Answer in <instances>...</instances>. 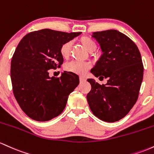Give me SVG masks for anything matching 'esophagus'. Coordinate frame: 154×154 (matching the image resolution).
<instances>
[{
  "label": "esophagus",
  "mask_w": 154,
  "mask_h": 154,
  "mask_svg": "<svg viewBox=\"0 0 154 154\" xmlns=\"http://www.w3.org/2000/svg\"><path fill=\"white\" fill-rule=\"evenodd\" d=\"M86 81V79L83 76H80V82H84Z\"/></svg>",
  "instance_id": "34e87169"
}]
</instances>
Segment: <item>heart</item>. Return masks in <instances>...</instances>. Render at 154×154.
Wrapping results in <instances>:
<instances>
[{"label":"heart","mask_w":154,"mask_h":154,"mask_svg":"<svg viewBox=\"0 0 154 154\" xmlns=\"http://www.w3.org/2000/svg\"><path fill=\"white\" fill-rule=\"evenodd\" d=\"M79 42L89 52H93L97 49L96 43L89 37L83 36L79 39ZM72 45V41H68L64 43L60 47V54L64 59H67L70 56ZM90 68L91 65L89 63H78V62H71L66 64L65 66V69L67 71L73 72L78 75H84Z\"/></svg>","instance_id":"heart-1"}]
</instances>
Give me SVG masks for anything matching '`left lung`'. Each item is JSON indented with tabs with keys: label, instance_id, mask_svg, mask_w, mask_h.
Wrapping results in <instances>:
<instances>
[{
	"label": "left lung",
	"instance_id": "obj_1",
	"mask_svg": "<svg viewBox=\"0 0 154 154\" xmlns=\"http://www.w3.org/2000/svg\"><path fill=\"white\" fill-rule=\"evenodd\" d=\"M103 54L91 72L108 79L100 85L93 79L86 96L93 114L106 122L124 118L137 102L143 79V65L136 44L122 32L108 30L93 32ZM99 78V79H100Z\"/></svg>",
	"mask_w": 154,
	"mask_h": 154
}]
</instances>
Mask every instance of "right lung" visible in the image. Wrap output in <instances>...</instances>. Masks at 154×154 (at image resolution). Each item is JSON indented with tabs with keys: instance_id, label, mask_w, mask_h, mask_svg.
<instances>
[{
	"instance_id": "obj_1",
	"label": "right lung",
	"mask_w": 154,
	"mask_h": 154,
	"mask_svg": "<svg viewBox=\"0 0 154 154\" xmlns=\"http://www.w3.org/2000/svg\"><path fill=\"white\" fill-rule=\"evenodd\" d=\"M82 32L44 29L30 32L19 43L11 63L14 94L30 119L46 122L65 109L69 94L79 85V75L64 71L60 78L50 77L49 69L60 67V47Z\"/></svg>"
}]
</instances>
